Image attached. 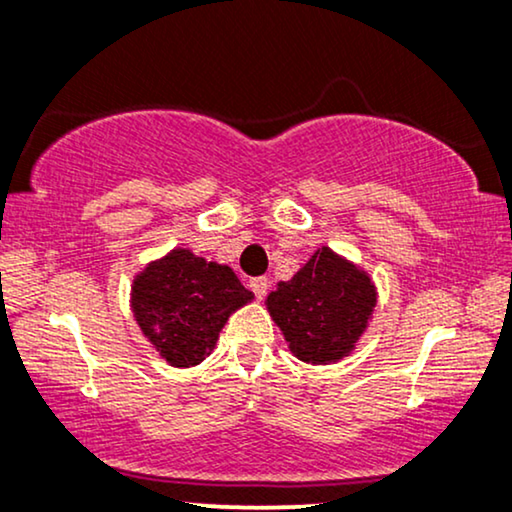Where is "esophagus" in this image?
<instances>
[{"instance_id":"obj_1","label":"esophagus","mask_w":512,"mask_h":512,"mask_svg":"<svg viewBox=\"0 0 512 512\" xmlns=\"http://www.w3.org/2000/svg\"><path fill=\"white\" fill-rule=\"evenodd\" d=\"M267 288H269V281L264 276H257V278H250V290L255 293L257 297H264L267 295Z\"/></svg>"}]
</instances>
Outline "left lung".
Returning <instances> with one entry per match:
<instances>
[{"instance_id":"1","label":"left lung","mask_w":512,"mask_h":512,"mask_svg":"<svg viewBox=\"0 0 512 512\" xmlns=\"http://www.w3.org/2000/svg\"><path fill=\"white\" fill-rule=\"evenodd\" d=\"M264 304L293 357L326 366L357 349L373 319L378 288L357 262L321 245L290 281L276 283Z\"/></svg>"}]
</instances>
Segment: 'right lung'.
Segmentation results:
<instances>
[{"label": "right lung", "instance_id": "add662e5", "mask_svg": "<svg viewBox=\"0 0 512 512\" xmlns=\"http://www.w3.org/2000/svg\"><path fill=\"white\" fill-rule=\"evenodd\" d=\"M255 300L229 264L174 248L134 276L129 307L144 338L174 368L210 357L229 316Z\"/></svg>", "mask_w": 512, "mask_h": 512}]
</instances>
